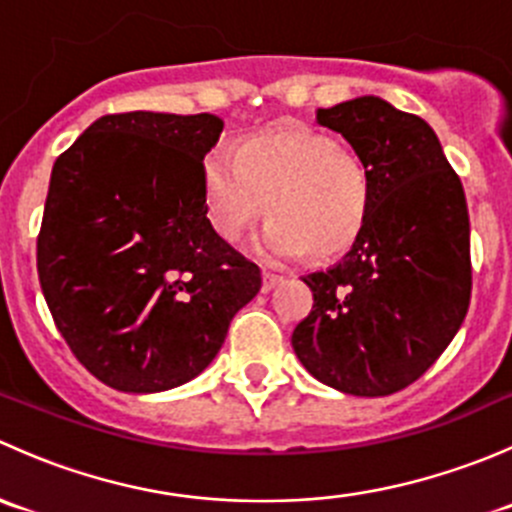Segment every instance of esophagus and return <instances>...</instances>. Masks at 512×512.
Listing matches in <instances>:
<instances>
[{"label": "esophagus", "mask_w": 512, "mask_h": 512, "mask_svg": "<svg viewBox=\"0 0 512 512\" xmlns=\"http://www.w3.org/2000/svg\"><path fill=\"white\" fill-rule=\"evenodd\" d=\"M280 282H282V275H275V272L270 270H262V292H270V289H275Z\"/></svg>", "instance_id": "esophagus-1"}]
</instances>
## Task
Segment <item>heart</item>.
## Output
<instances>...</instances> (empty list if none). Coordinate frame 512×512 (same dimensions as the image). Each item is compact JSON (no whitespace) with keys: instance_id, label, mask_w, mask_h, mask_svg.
Segmentation results:
<instances>
[{"instance_id":"b5f03b06","label":"heart","mask_w":512,"mask_h":512,"mask_svg":"<svg viewBox=\"0 0 512 512\" xmlns=\"http://www.w3.org/2000/svg\"><path fill=\"white\" fill-rule=\"evenodd\" d=\"M203 203L223 242H237L262 213L260 250L275 260L332 262L361 240L374 210V178L337 138L280 128L215 151L203 165Z\"/></svg>"}]
</instances>
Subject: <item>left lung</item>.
<instances>
[{"label":"left lung","instance_id":"obj_1","mask_svg":"<svg viewBox=\"0 0 512 512\" xmlns=\"http://www.w3.org/2000/svg\"><path fill=\"white\" fill-rule=\"evenodd\" d=\"M374 178L364 235L339 265L302 277L312 312L294 327L304 369L352 396H389L421 379L471 302V225L461 178L423 118L376 96L319 108Z\"/></svg>","mask_w":512,"mask_h":512}]
</instances>
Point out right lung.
Wrapping results in <instances>:
<instances>
[{"label":"right lung","mask_w":512,"mask_h":512,"mask_svg":"<svg viewBox=\"0 0 512 512\" xmlns=\"http://www.w3.org/2000/svg\"><path fill=\"white\" fill-rule=\"evenodd\" d=\"M213 113H108L56 158L36 267L56 329L106 386L153 394L195 379L260 292L255 262L210 227Z\"/></svg>","instance_id":"right-lung-1"}]
</instances>
